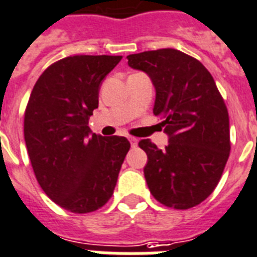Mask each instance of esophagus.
I'll use <instances>...</instances> for the list:
<instances>
[{
    "label": "esophagus",
    "mask_w": 257,
    "mask_h": 257,
    "mask_svg": "<svg viewBox=\"0 0 257 257\" xmlns=\"http://www.w3.org/2000/svg\"><path fill=\"white\" fill-rule=\"evenodd\" d=\"M128 141H130V143L133 147H137V146H138V139L134 138V137H128Z\"/></svg>",
    "instance_id": "esophagus-1"
}]
</instances>
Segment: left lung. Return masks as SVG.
Segmentation results:
<instances>
[{
  "instance_id": "obj_1",
  "label": "left lung",
  "mask_w": 257,
  "mask_h": 257,
  "mask_svg": "<svg viewBox=\"0 0 257 257\" xmlns=\"http://www.w3.org/2000/svg\"><path fill=\"white\" fill-rule=\"evenodd\" d=\"M128 66L147 73L157 98L154 114L170 137L164 150L150 139L145 178L163 206L188 210L216 188L231 151L229 118L212 75L194 57L175 49L127 55Z\"/></svg>"
}]
</instances>
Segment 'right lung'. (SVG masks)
<instances>
[{
  "label": "right lung",
  "instance_id": "right-lung-1",
  "mask_svg": "<svg viewBox=\"0 0 257 257\" xmlns=\"http://www.w3.org/2000/svg\"><path fill=\"white\" fill-rule=\"evenodd\" d=\"M120 55H71L41 74L25 110L33 171L49 198L74 213L103 207L114 194L130 142L90 134L100 82Z\"/></svg>",
  "mask_w": 257,
  "mask_h": 257
}]
</instances>
